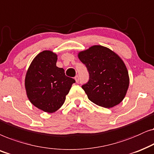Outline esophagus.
<instances>
[{"label":"esophagus","mask_w":154,"mask_h":154,"mask_svg":"<svg viewBox=\"0 0 154 154\" xmlns=\"http://www.w3.org/2000/svg\"><path fill=\"white\" fill-rule=\"evenodd\" d=\"M75 79L76 82L78 83V82H79V76H76V77H75Z\"/></svg>","instance_id":"34e87169"}]
</instances>
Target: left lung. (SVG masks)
Wrapping results in <instances>:
<instances>
[{
    "mask_svg": "<svg viewBox=\"0 0 154 154\" xmlns=\"http://www.w3.org/2000/svg\"><path fill=\"white\" fill-rule=\"evenodd\" d=\"M78 58L89 74V82L82 88L90 101L107 108L122 102L128 91L130 77L121 58L107 47L100 45L80 51Z\"/></svg>",
    "mask_w": 154,
    "mask_h": 154,
    "instance_id": "left-lung-1",
    "label": "left lung"
}]
</instances>
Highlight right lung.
I'll list each match as a JSON object with an SVG mask.
<instances>
[{
	"mask_svg": "<svg viewBox=\"0 0 154 154\" xmlns=\"http://www.w3.org/2000/svg\"><path fill=\"white\" fill-rule=\"evenodd\" d=\"M58 56L44 51L33 59L26 71L24 86L29 101L46 112L58 110L75 80L67 77L63 68L56 66Z\"/></svg>",
	"mask_w": 154,
	"mask_h": 154,
	"instance_id": "obj_1",
	"label": "right lung"
}]
</instances>
